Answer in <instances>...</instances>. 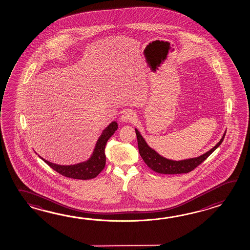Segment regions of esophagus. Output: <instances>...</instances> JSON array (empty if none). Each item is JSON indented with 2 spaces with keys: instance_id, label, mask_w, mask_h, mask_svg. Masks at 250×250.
I'll use <instances>...</instances> for the list:
<instances>
[{
  "instance_id": "34e87169",
  "label": "esophagus",
  "mask_w": 250,
  "mask_h": 250,
  "mask_svg": "<svg viewBox=\"0 0 250 250\" xmlns=\"http://www.w3.org/2000/svg\"><path fill=\"white\" fill-rule=\"evenodd\" d=\"M134 119H135V113L131 109H127V110L124 111L121 116V120L123 122H133Z\"/></svg>"
}]
</instances>
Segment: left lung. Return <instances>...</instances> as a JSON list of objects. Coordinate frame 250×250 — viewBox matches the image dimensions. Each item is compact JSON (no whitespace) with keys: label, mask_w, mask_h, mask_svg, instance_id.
Wrapping results in <instances>:
<instances>
[{"label":"left lung","mask_w":250,"mask_h":250,"mask_svg":"<svg viewBox=\"0 0 250 250\" xmlns=\"http://www.w3.org/2000/svg\"><path fill=\"white\" fill-rule=\"evenodd\" d=\"M135 133L137 136L138 148L141 157L143 158V161L148 166V167L152 169L154 172L164 173V174H177V173H187L192 171L199 166L202 162H204L209 156L214 152L216 148L219 147L221 143L224 141L225 133L224 136L220 140L214 148H211L209 151L205 153L203 155L199 156L198 158H189L186 160L181 161H173L167 158H163L160 155H158L154 149L149 148L148 144L144 141L143 136L138 132L137 129H135Z\"/></svg>","instance_id":"left-lung-1"}]
</instances>
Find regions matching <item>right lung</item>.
Returning <instances> with one entry per match:
<instances>
[{
	"label": "right lung",
	"mask_w": 250,
	"mask_h": 250,
	"mask_svg": "<svg viewBox=\"0 0 250 250\" xmlns=\"http://www.w3.org/2000/svg\"><path fill=\"white\" fill-rule=\"evenodd\" d=\"M117 122H112L102 133V136L98 140L95 146L94 152L92 158L86 162L77 164L74 166H60L51 163L45 159H42L51 168L55 170L57 173H61L67 178L78 179V180H90L96 177L105 167L106 156H105V146L108 139L111 137L113 133L117 131Z\"/></svg>",
	"instance_id": "obj_1"
}]
</instances>
